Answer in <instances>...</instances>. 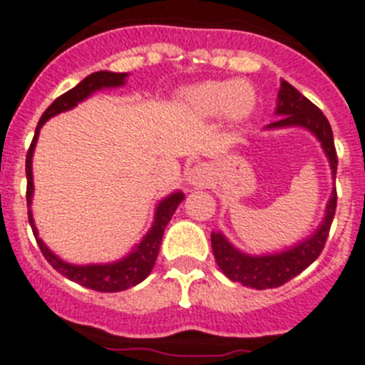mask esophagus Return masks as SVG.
Instances as JSON below:
<instances>
[{
    "instance_id": "obj_1",
    "label": "esophagus",
    "mask_w": 365,
    "mask_h": 365,
    "mask_svg": "<svg viewBox=\"0 0 365 365\" xmlns=\"http://www.w3.org/2000/svg\"><path fill=\"white\" fill-rule=\"evenodd\" d=\"M187 182L190 185H196V187H202L209 182V170H207L205 165H195L192 169L187 173Z\"/></svg>"
}]
</instances>
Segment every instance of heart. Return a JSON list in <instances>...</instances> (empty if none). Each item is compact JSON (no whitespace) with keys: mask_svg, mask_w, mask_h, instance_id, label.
<instances>
[{"mask_svg":"<svg viewBox=\"0 0 365 365\" xmlns=\"http://www.w3.org/2000/svg\"><path fill=\"white\" fill-rule=\"evenodd\" d=\"M185 101L190 109L202 116L225 113L231 121H242L252 113L255 93L249 85L238 81H207L189 88Z\"/></svg>","mask_w":365,"mask_h":365,"instance_id":"1","label":"heart"}]
</instances>
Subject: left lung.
Returning a JSON list of instances; mask_svg holds the SVG:
<instances>
[{
	"instance_id": "left-lung-1",
	"label": "left lung",
	"mask_w": 365,
	"mask_h": 365,
	"mask_svg": "<svg viewBox=\"0 0 365 365\" xmlns=\"http://www.w3.org/2000/svg\"><path fill=\"white\" fill-rule=\"evenodd\" d=\"M274 114L280 116V120L269 123L265 129L302 127V129L309 130L320 142L322 150L326 153L334 178L338 160L333 130H331L327 118L324 116V113L318 109L317 105L302 96L293 85L282 80ZM334 211H336V189H333V192H331V198L326 205V215H324V220H322L317 231L298 244H294L293 247L280 252H272V255H247V252L236 249L222 232H211V245L216 264L229 280L240 282L245 287H280L285 282L300 274L305 267H309L320 256L322 249L326 245L327 235H329Z\"/></svg>"
}]
</instances>
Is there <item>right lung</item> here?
I'll use <instances>...</instances> for the list:
<instances>
[{"label":"right lung","instance_id":"add662e5","mask_svg":"<svg viewBox=\"0 0 365 365\" xmlns=\"http://www.w3.org/2000/svg\"><path fill=\"white\" fill-rule=\"evenodd\" d=\"M127 72H109V71H100L94 72L91 76H87L85 80H81L80 83L74 88L67 91L65 94H61L60 98H56L48 109L41 114L38 121V127H36L34 140H32L31 147H29L27 153V162H25V173H27V207H29V223H31L32 232L36 236V242H38L39 249L43 252V256L47 258L48 264L56 269V271L67 277L68 280L76 282V284L83 285V287L94 289V291H101V293H118V291H125V289L134 287L140 282L145 280L150 274L154 267V262H156V256H158L160 245H162L163 231H165L167 223L170 222L175 211L178 209L180 203L183 202V192L182 190H175L173 195L165 196L162 202L156 205V211H154V222L150 225V229L147 231V235L143 236L140 244L134 245L133 251L127 256H123L121 260L110 262V264H88V265H76L63 262L60 256H56L51 249L45 245V242L39 238L38 229H36L34 218H32L31 203L32 196H34V178H32V156H34L36 143H38L39 129L43 127L45 121L51 120L56 114L65 113V110L74 109L78 103H81L83 100H87L91 94H94L96 91L101 88H114L125 85L127 81Z\"/></svg>","mask_w":365,"mask_h":365}]
</instances>
